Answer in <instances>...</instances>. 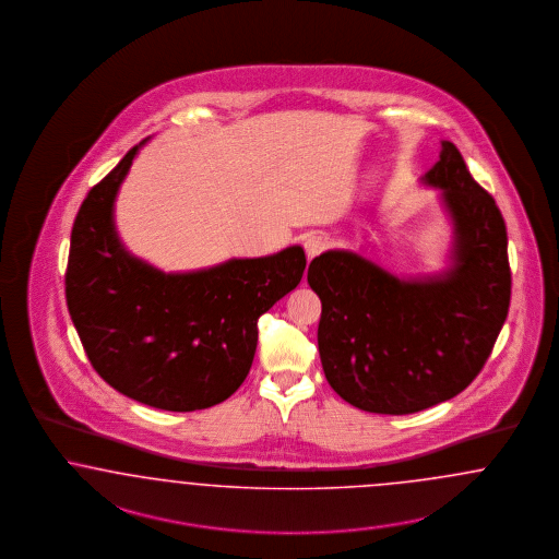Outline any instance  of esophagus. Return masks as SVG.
Segmentation results:
<instances>
[{
  "label": "esophagus",
  "instance_id": "1",
  "mask_svg": "<svg viewBox=\"0 0 559 559\" xmlns=\"http://www.w3.org/2000/svg\"><path fill=\"white\" fill-rule=\"evenodd\" d=\"M304 247H306L308 260H312V258H316L320 251H324V247H326V239H324L322 235H318V233H312V235H308V237L304 239Z\"/></svg>",
  "mask_w": 559,
  "mask_h": 559
}]
</instances>
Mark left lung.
I'll list each match as a JSON object with an SVG mask.
<instances>
[{
    "label": "left lung",
    "instance_id": "left-lung-1",
    "mask_svg": "<svg viewBox=\"0 0 559 559\" xmlns=\"http://www.w3.org/2000/svg\"><path fill=\"white\" fill-rule=\"evenodd\" d=\"M451 228L445 266L402 276L352 249L313 258L322 301L318 352L336 395L372 414H414L462 393L508 318V233L491 195L451 141L420 177Z\"/></svg>",
    "mask_w": 559,
    "mask_h": 559
}]
</instances>
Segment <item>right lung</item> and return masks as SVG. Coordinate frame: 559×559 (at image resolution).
Listing matches in <instances>:
<instances>
[{
    "label": "right lung",
    "mask_w": 559,
    "mask_h": 559,
    "mask_svg": "<svg viewBox=\"0 0 559 559\" xmlns=\"http://www.w3.org/2000/svg\"><path fill=\"white\" fill-rule=\"evenodd\" d=\"M152 136L83 201L70 235L67 304L95 372L118 393L166 412L228 400L246 380L258 320L295 289L304 247L164 272L136 258L116 228V198Z\"/></svg>",
    "instance_id": "1"
}]
</instances>
